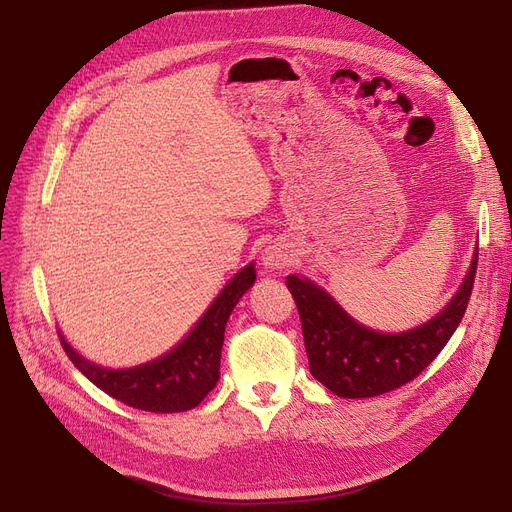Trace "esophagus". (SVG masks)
Here are the masks:
<instances>
[{
  "instance_id": "1",
  "label": "esophagus",
  "mask_w": 512,
  "mask_h": 512,
  "mask_svg": "<svg viewBox=\"0 0 512 512\" xmlns=\"http://www.w3.org/2000/svg\"><path fill=\"white\" fill-rule=\"evenodd\" d=\"M292 261V251L284 245V242H270L263 251V265L270 270H284Z\"/></svg>"
}]
</instances>
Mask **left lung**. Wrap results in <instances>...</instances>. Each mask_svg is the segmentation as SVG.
I'll list each match as a JSON object with an SVG mask.
<instances>
[{
	"label": "left lung",
	"mask_w": 512,
	"mask_h": 512,
	"mask_svg": "<svg viewBox=\"0 0 512 512\" xmlns=\"http://www.w3.org/2000/svg\"><path fill=\"white\" fill-rule=\"evenodd\" d=\"M475 272L477 251L450 305L432 321L402 334H380L359 326L326 290L299 276H288L286 286L301 315L313 378L342 398L380 396L413 382L459 328Z\"/></svg>",
	"instance_id": "obj_1"
}]
</instances>
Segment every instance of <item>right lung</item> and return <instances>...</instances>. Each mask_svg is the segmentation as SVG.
I'll return each mask as SVG.
<instances>
[{
    "label": "right lung",
    "mask_w": 512,
    "mask_h": 512,
    "mask_svg": "<svg viewBox=\"0 0 512 512\" xmlns=\"http://www.w3.org/2000/svg\"><path fill=\"white\" fill-rule=\"evenodd\" d=\"M255 282L253 263L240 270L211 303L199 324L174 351L132 369H103L60 342L74 367L105 394L132 409L149 413H180L195 409L220 380V359L226 321L238 299Z\"/></svg>",
    "instance_id": "right-lung-1"
}]
</instances>
